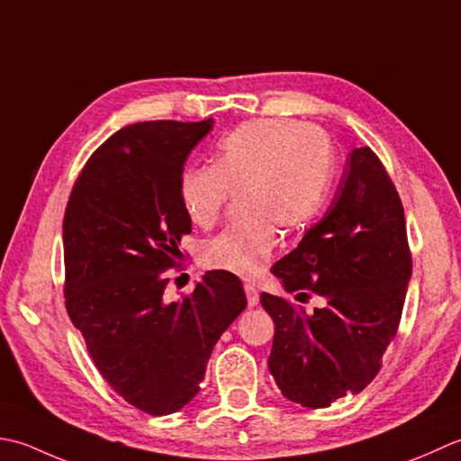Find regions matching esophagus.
Wrapping results in <instances>:
<instances>
[{
    "instance_id": "obj_1",
    "label": "esophagus",
    "mask_w": 461,
    "mask_h": 461,
    "mask_svg": "<svg viewBox=\"0 0 461 461\" xmlns=\"http://www.w3.org/2000/svg\"><path fill=\"white\" fill-rule=\"evenodd\" d=\"M244 293H247L249 306H257L258 304V290L252 285H244Z\"/></svg>"
}]
</instances>
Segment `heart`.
<instances>
[{
  "mask_svg": "<svg viewBox=\"0 0 461 461\" xmlns=\"http://www.w3.org/2000/svg\"><path fill=\"white\" fill-rule=\"evenodd\" d=\"M332 147L314 125L249 121L214 149L211 167H189L178 199L194 227L211 229L240 196L242 219L204 242L214 270L255 278L276 247V230L298 232L314 217L330 185Z\"/></svg>",
  "mask_w": 461,
  "mask_h": 461,
  "instance_id": "1",
  "label": "heart"
}]
</instances>
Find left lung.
Here are the masks:
<instances>
[{
  "label": "left lung",
  "instance_id": "1",
  "mask_svg": "<svg viewBox=\"0 0 461 461\" xmlns=\"http://www.w3.org/2000/svg\"><path fill=\"white\" fill-rule=\"evenodd\" d=\"M270 272L290 294L324 298L308 312L260 294L275 322L268 368L280 392L304 408L362 392L398 332L411 276L400 194L370 147L350 153L324 217Z\"/></svg>",
  "mask_w": 461,
  "mask_h": 461
}]
</instances>
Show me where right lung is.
<instances>
[{
    "mask_svg": "<svg viewBox=\"0 0 461 461\" xmlns=\"http://www.w3.org/2000/svg\"><path fill=\"white\" fill-rule=\"evenodd\" d=\"M211 129L212 119L117 131L81 168L63 217L68 314L109 386L151 416L199 393L214 344L247 308L240 280L224 270L176 303L165 296L191 232L178 178Z\"/></svg>",
    "mask_w": 461,
    "mask_h": 461,
    "instance_id": "obj_1",
    "label": "right lung"
}]
</instances>
